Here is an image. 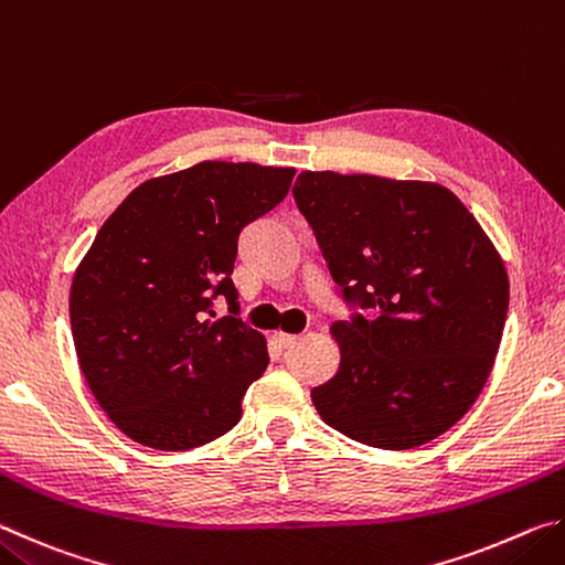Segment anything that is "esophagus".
<instances>
[{
	"label": "esophagus",
	"instance_id": "obj_1",
	"mask_svg": "<svg viewBox=\"0 0 565 565\" xmlns=\"http://www.w3.org/2000/svg\"><path fill=\"white\" fill-rule=\"evenodd\" d=\"M274 341H276V347H279V349H289V347H294L296 341H299V337H294V333L276 331V333H274Z\"/></svg>",
	"mask_w": 565,
	"mask_h": 565
}]
</instances>
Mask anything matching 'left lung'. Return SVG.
I'll return each mask as SVG.
<instances>
[{
	"mask_svg": "<svg viewBox=\"0 0 565 565\" xmlns=\"http://www.w3.org/2000/svg\"><path fill=\"white\" fill-rule=\"evenodd\" d=\"M353 313L331 327L337 376L311 391L353 441L406 451L461 420L489 379L509 274L454 191L431 181L301 171L294 184Z\"/></svg>",
	"mask_w": 565,
	"mask_h": 565,
	"instance_id": "obj_1",
	"label": "left lung"
}]
</instances>
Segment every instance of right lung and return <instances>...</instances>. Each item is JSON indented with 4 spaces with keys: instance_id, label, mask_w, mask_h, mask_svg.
I'll use <instances>...</instances> for the list:
<instances>
[{
    "instance_id": "right-lung-1",
    "label": "right lung",
    "mask_w": 565,
    "mask_h": 565,
    "mask_svg": "<svg viewBox=\"0 0 565 565\" xmlns=\"http://www.w3.org/2000/svg\"><path fill=\"white\" fill-rule=\"evenodd\" d=\"M294 174L202 161L139 184L99 228L72 281V337L97 404L137 444L186 451L242 418L269 351L236 317L238 234L289 194ZM216 295L234 318L207 319Z\"/></svg>"
}]
</instances>
